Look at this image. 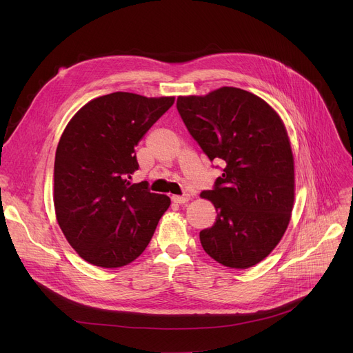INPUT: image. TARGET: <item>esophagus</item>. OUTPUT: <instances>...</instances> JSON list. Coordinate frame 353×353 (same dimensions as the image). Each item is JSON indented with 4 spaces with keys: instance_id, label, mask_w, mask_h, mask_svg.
<instances>
[{
    "instance_id": "esophagus-1",
    "label": "esophagus",
    "mask_w": 353,
    "mask_h": 353,
    "mask_svg": "<svg viewBox=\"0 0 353 353\" xmlns=\"http://www.w3.org/2000/svg\"><path fill=\"white\" fill-rule=\"evenodd\" d=\"M188 199H190L188 194H185V195H173L172 196V201H173V203H176V204H185Z\"/></svg>"
}]
</instances>
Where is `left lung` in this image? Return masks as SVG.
<instances>
[{"instance_id":"left-lung-1","label":"left lung","mask_w":353,"mask_h":353,"mask_svg":"<svg viewBox=\"0 0 353 353\" xmlns=\"http://www.w3.org/2000/svg\"><path fill=\"white\" fill-rule=\"evenodd\" d=\"M177 110L208 159L222 165L214 188L201 192L218 212L214 226L199 232L203 248L225 267L259 264L282 239L294 199L293 155L279 116L232 86L179 96Z\"/></svg>"}]
</instances>
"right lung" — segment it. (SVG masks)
I'll list each match as a JSON object with an SVG mask.
<instances>
[{
    "instance_id": "obj_1",
    "label": "right lung",
    "mask_w": 353,
    "mask_h": 353,
    "mask_svg": "<svg viewBox=\"0 0 353 353\" xmlns=\"http://www.w3.org/2000/svg\"><path fill=\"white\" fill-rule=\"evenodd\" d=\"M174 97L114 92L90 100L65 127L54 161L59 225L85 261L119 268L149 244L170 205L146 181L131 184L135 146Z\"/></svg>"
}]
</instances>
